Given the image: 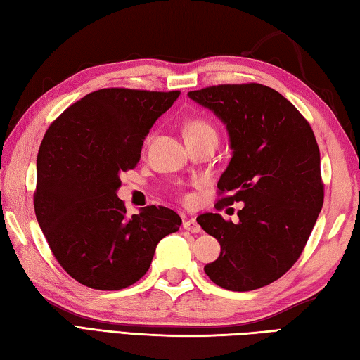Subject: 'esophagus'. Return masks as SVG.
Returning a JSON list of instances; mask_svg holds the SVG:
<instances>
[{
  "label": "esophagus",
  "mask_w": 360,
  "mask_h": 360,
  "mask_svg": "<svg viewBox=\"0 0 360 360\" xmlns=\"http://www.w3.org/2000/svg\"><path fill=\"white\" fill-rule=\"evenodd\" d=\"M184 228L186 231L193 232V234H198V232H200V226L198 224V221L194 218H190V219H185L184 221Z\"/></svg>",
  "instance_id": "1"
}]
</instances>
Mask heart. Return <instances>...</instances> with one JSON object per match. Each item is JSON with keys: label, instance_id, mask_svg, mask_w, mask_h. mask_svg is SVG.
I'll list each match as a JSON object with an SVG mask.
<instances>
[{"label": "heart", "instance_id": "b5f03b06", "mask_svg": "<svg viewBox=\"0 0 360 360\" xmlns=\"http://www.w3.org/2000/svg\"><path fill=\"white\" fill-rule=\"evenodd\" d=\"M185 134L188 142L194 141V139H202V137H213L218 139L217 129L210 122H207L204 118H193L185 124Z\"/></svg>", "mask_w": 360, "mask_h": 360}]
</instances>
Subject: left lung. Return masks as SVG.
Returning a JSON list of instances; mask_svg holds the SVG:
<instances>
[{"mask_svg": "<svg viewBox=\"0 0 360 360\" xmlns=\"http://www.w3.org/2000/svg\"><path fill=\"white\" fill-rule=\"evenodd\" d=\"M223 120L232 158L219 176L217 210L243 202L238 223L218 213L198 217L221 255L205 274L229 291H253L299 259L324 202L316 137L307 118L274 88L213 85L188 93Z\"/></svg>", "mask_w": 360, "mask_h": 360, "instance_id": "obj_1", "label": "left lung"}]
</instances>
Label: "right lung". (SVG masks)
Here are the masks:
<instances>
[{"mask_svg": "<svg viewBox=\"0 0 360 360\" xmlns=\"http://www.w3.org/2000/svg\"><path fill=\"white\" fill-rule=\"evenodd\" d=\"M179 94L103 88L49 126L37 153L34 212L55 259L80 285H134L158 242L179 231L181 219L167 207L128 217L117 198L120 174L137 166L150 128Z\"/></svg>", "mask_w": 360, "mask_h": 360, "instance_id": "add662e5", "label": "right lung"}]
</instances>
